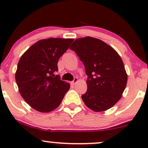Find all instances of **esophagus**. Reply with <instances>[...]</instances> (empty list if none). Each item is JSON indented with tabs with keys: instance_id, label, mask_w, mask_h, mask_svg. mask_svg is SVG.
I'll use <instances>...</instances> for the list:
<instances>
[{
	"instance_id": "obj_1",
	"label": "esophagus",
	"mask_w": 148,
	"mask_h": 148,
	"mask_svg": "<svg viewBox=\"0 0 148 148\" xmlns=\"http://www.w3.org/2000/svg\"><path fill=\"white\" fill-rule=\"evenodd\" d=\"M77 82H78V79L77 78V77H75V78H74V79H73V82H72V84H73V85H75V84Z\"/></svg>"
}]
</instances>
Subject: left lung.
<instances>
[{
    "mask_svg": "<svg viewBox=\"0 0 148 148\" xmlns=\"http://www.w3.org/2000/svg\"><path fill=\"white\" fill-rule=\"evenodd\" d=\"M82 61L88 75V90L82 96L85 104L95 112H102L120 100L127 82L121 56L102 40L92 37L76 39L69 48Z\"/></svg>",
    "mask_w": 148,
    "mask_h": 148,
    "instance_id": "left-lung-1",
    "label": "left lung"
}]
</instances>
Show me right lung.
Segmentation results:
<instances>
[{"mask_svg":"<svg viewBox=\"0 0 148 148\" xmlns=\"http://www.w3.org/2000/svg\"><path fill=\"white\" fill-rule=\"evenodd\" d=\"M73 39L48 38L33 44L19 60L15 73L18 88L32 108L48 112L60 104L70 84L54 75L58 59Z\"/></svg>","mask_w":148,"mask_h":148,"instance_id":"1","label":"right lung"}]
</instances>
